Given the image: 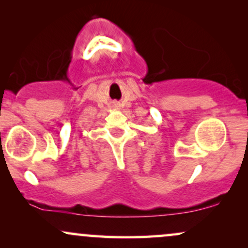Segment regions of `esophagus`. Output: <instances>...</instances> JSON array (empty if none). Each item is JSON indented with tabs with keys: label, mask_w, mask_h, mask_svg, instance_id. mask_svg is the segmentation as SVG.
Masks as SVG:
<instances>
[{
	"label": "esophagus",
	"mask_w": 248,
	"mask_h": 248,
	"mask_svg": "<svg viewBox=\"0 0 248 248\" xmlns=\"http://www.w3.org/2000/svg\"><path fill=\"white\" fill-rule=\"evenodd\" d=\"M114 107H115V108H118L119 106H118V105H114Z\"/></svg>",
	"instance_id": "obj_1"
}]
</instances>
